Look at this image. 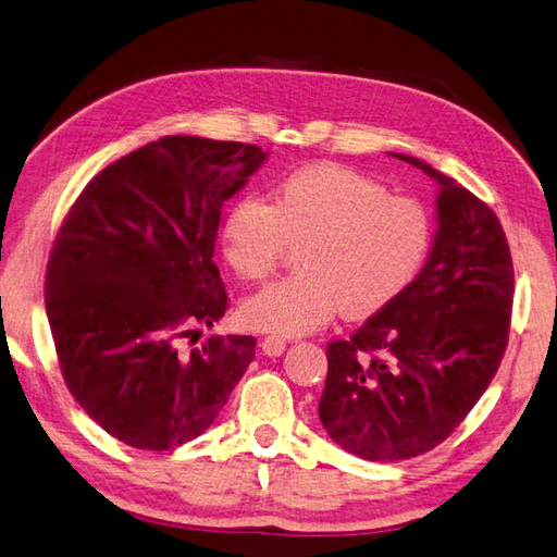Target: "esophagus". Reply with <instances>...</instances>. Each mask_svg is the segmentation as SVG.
<instances>
[{
  "label": "esophagus",
  "instance_id": "1",
  "mask_svg": "<svg viewBox=\"0 0 557 557\" xmlns=\"http://www.w3.org/2000/svg\"><path fill=\"white\" fill-rule=\"evenodd\" d=\"M260 347L267 357H278V355H283V349H286V341L278 335H267V337H262Z\"/></svg>",
  "mask_w": 557,
  "mask_h": 557
}]
</instances>
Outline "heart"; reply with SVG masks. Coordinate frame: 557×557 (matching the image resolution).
<instances>
[{
    "instance_id": "heart-1",
    "label": "heart",
    "mask_w": 557,
    "mask_h": 557,
    "mask_svg": "<svg viewBox=\"0 0 557 557\" xmlns=\"http://www.w3.org/2000/svg\"><path fill=\"white\" fill-rule=\"evenodd\" d=\"M222 246L240 278L262 283L290 248H300L295 274L243 305L250 329L302 335L343 309L369 319L416 281L432 246V222L418 200L389 196L357 170L319 162L283 180L274 202L243 198L228 210Z\"/></svg>"
}]
</instances>
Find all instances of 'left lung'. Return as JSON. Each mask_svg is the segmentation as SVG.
I'll return each mask as SVG.
<instances>
[{
    "mask_svg": "<svg viewBox=\"0 0 557 557\" xmlns=\"http://www.w3.org/2000/svg\"><path fill=\"white\" fill-rule=\"evenodd\" d=\"M392 156L440 184V226L411 286L325 351L319 418L366 460L420 456L463 423L504 359L515 293L494 210L428 162Z\"/></svg>",
    "mask_w": 557,
    "mask_h": 557,
    "instance_id": "1",
    "label": "left lung"
}]
</instances>
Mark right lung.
I'll list each match as a JSON object with an SVG mask.
<instances>
[{
  "instance_id": "right-lung-1",
  "label": "right lung",
  "mask_w": 557,
  "mask_h": 557,
  "mask_svg": "<svg viewBox=\"0 0 557 557\" xmlns=\"http://www.w3.org/2000/svg\"><path fill=\"white\" fill-rule=\"evenodd\" d=\"M264 160L252 144L162 137L94 176L53 240L45 305L63 381L134 449L196 440L255 359L252 335L184 337L224 317L222 206Z\"/></svg>"
}]
</instances>
